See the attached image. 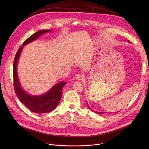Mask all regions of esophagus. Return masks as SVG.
I'll list each match as a JSON object with an SVG mask.
<instances>
[{"mask_svg": "<svg viewBox=\"0 0 149 149\" xmlns=\"http://www.w3.org/2000/svg\"><path fill=\"white\" fill-rule=\"evenodd\" d=\"M83 78H84V77H83V75H81V74H77V75H75V79H76L77 80H78V81H80V80L82 79Z\"/></svg>", "mask_w": 149, "mask_h": 149, "instance_id": "34e87169", "label": "esophagus"}]
</instances>
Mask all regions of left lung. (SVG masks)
I'll list each match as a JSON object with an SVG mask.
<instances>
[{
	"label": "left lung",
	"instance_id": "left-lung-1",
	"mask_svg": "<svg viewBox=\"0 0 149 149\" xmlns=\"http://www.w3.org/2000/svg\"><path fill=\"white\" fill-rule=\"evenodd\" d=\"M129 42H130L129 40H128ZM87 106L88 107V108L91 110V111H93V110H92L90 108V107H89V105H88V103L87 102ZM94 113H97V114H104L105 113H104V112H102V113H101V112H97V111H94Z\"/></svg>",
	"mask_w": 149,
	"mask_h": 149
}]
</instances>
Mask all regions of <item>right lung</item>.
I'll return each mask as SVG.
<instances>
[{"mask_svg":"<svg viewBox=\"0 0 149 149\" xmlns=\"http://www.w3.org/2000/svg\"><path fill=\"white\" fill-rule=\"evenodd\" d=\"M51 30H40L29 37L17 51L13 61V85L15 92L20 101L31 111L37 113H47L54 110L59 104L62 95V88L67 83L60 82L54 86L49 91L42 95H31L27 94L21 87L17 74V63L24 45L36 40L39 36Z\"/></svg>","mask_w":149,"mask_h":149,"instance_id":"1","label":"right lung"}]
</instances>
